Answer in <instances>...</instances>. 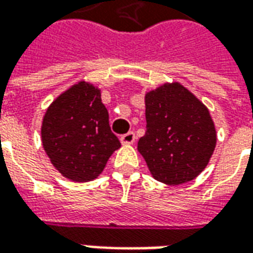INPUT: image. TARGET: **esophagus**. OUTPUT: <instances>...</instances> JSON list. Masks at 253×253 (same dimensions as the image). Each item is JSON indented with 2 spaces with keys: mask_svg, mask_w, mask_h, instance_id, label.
<instances>
[{
  "mask_svg": "<svg viewBox=\"0 0 253 253\" xmlns=\"http://www.w3.org/2000/svg\"><path fill=\"white\" fill-rule=\"evenodd\" d=\"M121 142L123 145H130V143L135 142V132L134 131H128L126 134H123L121 137Z\"/></svg>",
  "mask_w": 253,
  "mask_h": 253,
  "instance_id": "esophagus-1",
  "label": "esophagus"
}]
</instances>
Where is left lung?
<instances>
[{"label": "left lung", "mask_w": 253, "mask_h": 253, "mask_svg": "<svg viewBox=\"0 0 253 253\" xmlns=\"http://www.w3.org/2000/svg\"><path fill=\"white\" fill-rule=\"evenodd\" d=\"M146 132L138 152L156 180L177 186L195 179L211 157L217 135L209 110L179 83L145 96Z\"/></svg>", "instance_id": "8db88e82"}]
</instances>
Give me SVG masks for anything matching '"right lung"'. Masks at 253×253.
I'll return each mask as SVG.
<instances>
[{"mask_svg":"<svg viewBox=\"0 0 253 253\" xmlns=\"http://www.w3.org/2000/svg\"><path fill=\"white\" fill-rule=\"evenodd\" d=\"M42 142L52 165L73 181L96 179L121 148L100 90L85 81L73 85L48 107Z\"/></svg>","mask_w":253,"mask_h":253,"instance_id":"obj_1","label":"right lung"}]
</instances>
